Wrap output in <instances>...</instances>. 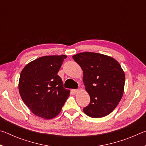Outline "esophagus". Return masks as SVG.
I'll return each mask as SVG.
<instances>
[{"instance_id":"esophagus-1","label":"esophagus","mask_w":146,"mask_h":146,"mask_svg":"<svg viewBox=\"0 0 146 146\" xmlns=\"http://www.w3.org/2000/svg\"><path fill=\"white\" fill-rule=\"evenodd\" d=\"M71 91H72L73 93L75 94V93L78 92V90H71Z\"/></svg>"}]
</instances>
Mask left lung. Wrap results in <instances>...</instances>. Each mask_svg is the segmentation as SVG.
Returning <instances> with one entry per match:
<instances>
[{
  "label": "left lung",
  "instance_id": "obj_1",
  "mask_svg": "<svg viewBox=\"0 0 146 146\" xmlns=\"http://www.w3.org/2000/svg\"><path fill=\"white\" fill-rule=\"evenodd\" d=\"M73 58L82 68L83 82L90 97L84 112L95 118L110 114L123 93L125 74L120 64L110 56L97 53H80Z\"/></svg>",
  "mask_w": 146,
  "mask_h": 146
}]
</instances>
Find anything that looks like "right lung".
<instances>
[{
	"mask_svg": "<svg viewBox=\"0 0 146 146\" xmlns=\"http://www.w3.org/2000/svg\"><path fill=\"white\" fill-rule=\"evenodd\" d=\"M66 55L44 56L28 63L22 70L19 90L24 104L38 117L57 116L70 96L57 73Z\"/></svg>",
	"mask_w": 146,
	"mask_h": 146,
	"instance_id": "1",
	"label": "right lung"
}]
</instances>
